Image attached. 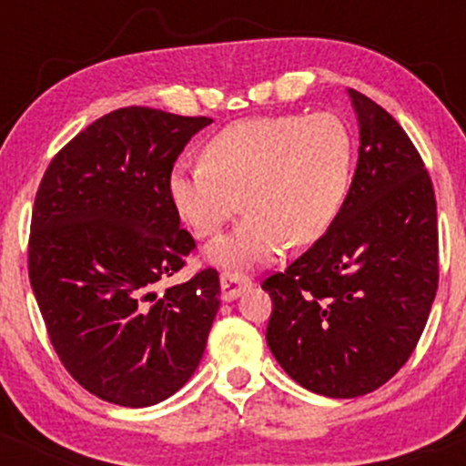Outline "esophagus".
<instances>
[{"mask_svg": "<svg viewBox=\"0 0 466 466\" xmlns=\"http://www.w3.org/2000/svg\"><path fill=\"white\" fill-rule=\"evenodd\" d=\"M251 287V278L238 274V271H223L221 274V296L229 302L238 298L245 289Z\"/></svg>", "mask_w": 466, "mask_h": 466, "instance_id": "34e87169", "label": "esophagus"}]
</instances>
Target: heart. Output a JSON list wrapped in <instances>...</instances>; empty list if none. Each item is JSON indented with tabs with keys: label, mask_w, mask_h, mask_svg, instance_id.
<instances>
[{
	"label": "heart",
	"mask_w": 466,
	"mask_h": 466,
	"mask_svg": "<svg viewBox=\"0 0 466 466\" xmlns=\"http://www.w3.org/2000/svg\"><path fill=\"white\" fill-rule=\"evenodd\" d=\"M352 179V137L333 114L258 116L232 122L203 144L201 164H179L168 195L195 237L212 238L248 210L238 228L208 249L226 267L274 260L287 243L309 248L333 228Z\"/></svg>",
	"instance_id": "heart-1"
}]
</instances>
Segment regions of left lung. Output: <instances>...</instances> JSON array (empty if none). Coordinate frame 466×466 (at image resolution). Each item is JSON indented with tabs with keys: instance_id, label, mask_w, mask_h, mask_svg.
Returning a JSON list of instances; mask_svg holds the SVG:
<instances>
[{
	"instance_id": "obj_1",
	"label": "left lung",
	"mask_w": 466,
	"mask_h": 466,
	"mask_svg": "<svg viewBox=\"0 0 466 466\" xmlns=\"http://www.w3.org/2000/svg\"><path fill=\"white\" fill-rule=\"evenodd\" d=\"M360 159L333 228L265 278L267 344L293 381L333 399L381 388L410 360L438 289L431 177L403 127L349 89Z\"/></svg>"
}]
</instances>
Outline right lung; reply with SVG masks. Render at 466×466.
Returning <instances> with one entry per match:
<instances>
[{
	"label": "right lung",
	"instance_id": "add662e5",
	"mask_svg": "<svg viewBox=\"0 0 466 466\" xmlns=\"http://www.w3.org/2000/svg\"><path fill=\"white\" fill-rule=\"evenodd\" d=\"M206 116L122 106L52 157L35 197L28 276L47 337L87 392L125 408L168 399L199 366L217 269L155 289L197 249L168 175Z\"/></svg>",
	"mask_w": 466,
	"mask_h": 466
}]
</instances>
